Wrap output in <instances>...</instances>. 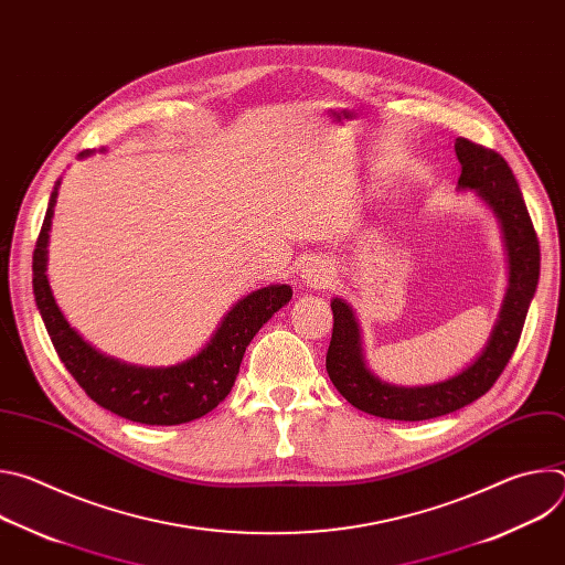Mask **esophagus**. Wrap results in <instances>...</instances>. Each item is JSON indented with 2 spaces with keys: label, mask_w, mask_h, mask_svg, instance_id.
Masks as SVG:
<instances>
[{
  "label": "esophagus",
  "mask_w": 565,
  "mask_h": 565,
  "mask_svg": "<svg viewBox=\"0 0 565 565\" xmlns=\"http://www.w3.org/2000/svg\"><path fill=\"white\" fill-rule=\"evenodd\" d=\"M303 277H306V284L310 286H324L331 279V268L324 262H315V264H308Z\"/></svg>",
  "instance_id": "esophagus-1"
}]
</instances>
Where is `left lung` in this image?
<instances>
[{"label": "left lung", "mask_w": 565, "mask_h": 565, "mask_svg": "<svg viewBox=\"0 0 565 565\" xmlns=\"http://www.w3.org/2000/svg\"><path fill=\"white\" fill-rule=\"evenodd\" d=\"M460 160V190H476L501 218L510 257V288L492 338L480 358L456 377L429 386H393L377 380L362 360L360 329L353 310L333 299V338L327 353V371L335 388L364 414L386 420H429L447 416L486 395L508 366L539 281V236L525 207L508 160L467 138H456Z\"/></svg>", "instance_id": "8db88e82"}]
</instances>
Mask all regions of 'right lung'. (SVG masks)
<instances>
[{
	"instance_id": "right-lung-1",
	"label": "right lung",
	"mask_w": 565,
	"mask_h": 565,
	"mask_svg": "<svg viewBox=\"0 0 565 565\" xmlns=\"http://www.w3.org/2000/svg\"><path fill=\"white\" fill-rule=\"evenodd\" d=\"M89 153V149L79 151L83 158ZM57 185L53 188L35 241L33 292L44 327L66 371L100 407L140 425H183L205 416L230 393L250 340L284 303L290 301V286H268L241 299L225 315L210 344L179 366L142 369L105 358L68 327V321L55 306L44 275Z\"/></svg>"
}]
</instances>
